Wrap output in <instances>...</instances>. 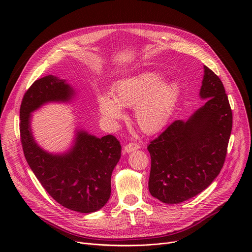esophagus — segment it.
<instances>
[{"mask_svg":"<svg viewBox=\"0 0 252 252\" xmlns=\"http://www.w3.org/2000/svg\"><path fill=\"white\" fill-rule=\"evenodd\" d=\"M138 149H139L138 143H136V142H129L125 147V152L129 154V153H131V152H133L135 150H138Z\"/></svg>","mask_w":252,"mask_h":252,"instance_id":"obj_1","label":"esophagus"}]
</instances>
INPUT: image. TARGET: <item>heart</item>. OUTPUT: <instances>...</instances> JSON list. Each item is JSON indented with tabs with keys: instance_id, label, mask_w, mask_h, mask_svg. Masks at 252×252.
<instances>
[{
	"instance_id": "heart-1",
	"label": "heart",
	"mask_w": 252,
	"mask_h": 252,
	"mask_svg": "<svg viewBox=\"0 0 252 252\" xmlns=\"http://www.w3.org/2000/svg\"><path fill=\"white\" fill-rule=\"evenodd\" d=\"M163 80L164 76L156 70L122 78L115 84L113 94H97L100 115L107 123L116 124L124 117V106H133L134 121L143 132L159 131L173 116L183 95L181 83Z\"/></svg>"
}]
</instances>
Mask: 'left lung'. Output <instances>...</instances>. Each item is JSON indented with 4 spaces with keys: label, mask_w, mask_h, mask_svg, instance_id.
<instances>
[{
    "label": "left lung",
    "mask_w": 252,
    "mask_h": 252,
    "mask_svg": "<svg viewBox=\"0 0 252 252\" xmlns=\"http://www.w3.org/2000/svg\"><path fill=\"white\" fill-rule=\"evenodd\" d=\"M199 97L205 103L188 121L173 122L148 146L151 194L163 203H181L204 190L225 160L232 112L220 79L203 65Z\"/></svg>",
    "instance_id": "1"
}]
</instances>
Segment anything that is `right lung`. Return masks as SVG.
Segmentation results:
<instances>
[{"label":"right lung","mask_w":252,"mask_h":252,"mask_svg":"<svg viewBox=\"0 0 252 252\" xmlns=\"http://www.w3.org/2000/svg\"><path fill=\"white\" fill-rule=\"evenodd\" d=\"M76 91L65 80L49 75L35 81L24 95L20 132L25 158L47 192L61 205L82 213L94 212L111 196V179L121 158L120 141L112 134L97 137L77 127L71 146L50 153L34 139L32 113L47 103H69Z\"/></svg>","instance_id":"obj_1"}]
</instances>
